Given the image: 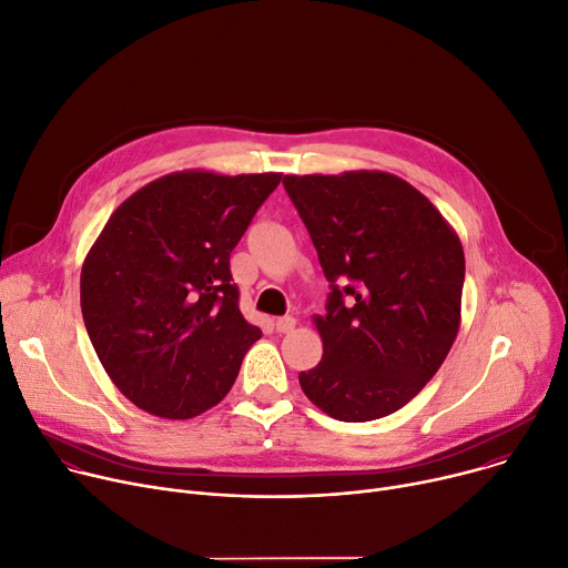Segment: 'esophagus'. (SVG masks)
Instances as JSON below:
<instances>
[{
	"instance_id": "esophagus-1",
	"label": "esophagus",
	"mask_w": 568,
	"mask_h": 568,
	"mask_svg": "<svg viewBox=\"0 0 568 568\" xmlns=\"http://www.w3.org/2000/svg\"><path fill=\"white\" fill-rule=\"evenodd\" d=\"M294 326H296V320L292 315L276 320V331L278 333H290V331H294Z\"/></svg>"
}]
</instances>
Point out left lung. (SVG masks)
Instances as JSON below:
<instances>
[{
    "label": "left lung",
    "instance_id": "obj_1",
    "mask_svg": "<svg viewBox=\"0 0 568 568\" xmlns=\"http://www.w3.org/2000/svg\"><path fill=\"white\" fill-rule=\"evenodd\" d=\"M283 184L331 283L326 313L313 317L324 354L298 384L335 420L384 418L427 386L455 345L462 240L427 196L386 171L285 175Z\"/></svg>",
    "mask_w": 568,
    "mask_h": 568
}]
</instances>
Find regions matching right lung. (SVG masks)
<instances>
[{
    "label": "right lung",
    "instance_id": "right-lung-1",
    "mask_svg": "<svg viewBox=\"0 0 568 568\" xmlns=\"http://www.w3.org/2000/svg\"><path fill=\"white\" fill-rule=\"evenodd\" d=\"M283 173L162 175L123 201L82 264V315L109 379L189 420L233 388L262 331L240 311L231 251Z\"/></svg>",
    "mask_w": 568,
    "mask_h": 568
}]
</instances>
